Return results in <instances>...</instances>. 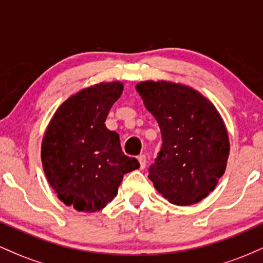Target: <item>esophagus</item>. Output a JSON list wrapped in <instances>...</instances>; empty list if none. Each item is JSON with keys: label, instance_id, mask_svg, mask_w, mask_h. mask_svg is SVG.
Masks as SVG:
<instances>
[{"label": "esophagus", "instance_id": "esophagus-1", "mask_svg": "<svg viewBox=\"0 0 263 263\" xmlns=\"http://www.w3.org/2000/svg\"><path fill=\"white\" fill-rule=\"evenodd\" d=\"M138 158V162H140V165H141V170H143L144 167H146V163H147V158L144 155H140L137 157Z\"/></svg>", "mask_w": 263, "mask_h": 263}]
</instances>
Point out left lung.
Returning <instances> with one entry per match:
<instances>
[{
  "mask_svg": "<svg viewBox=\"0 0 263 263\" xmlns=\"http://www.w3.org/2000/svg\"><path fill=\"white\" fill-rule=\"evenodd\" d=\"M136 89L162 135L149 179L172 204L198 203L213 192L228 163L230 143L221 116L189 86L143 81Z\"/></svg>",
  "mask_w": 263,
  "mask_h": 263,
  "instance_id": "1",
  "label": "left lung"
}]
</instances>
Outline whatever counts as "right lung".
<instances>
[{
	"label": "right lung",
	"mask_w": 263,
	"mask_h": 263,
	"mask_svg": "<svg viewBox=\"0 0 263 263\" xmlns=\"http://www.w3.org/2000/svg\"><path fill=\"white\" fill-rule=\"evenodd\" d=\"M122 83L81 90L54 114L42 142L43 170L58 198L78 211L104 209L116 197L126 173L140 168L126 156L119 134L105 121L121 96Z\"/></svg>",
	"instance_id": "add662e5"
}]
</instances>
